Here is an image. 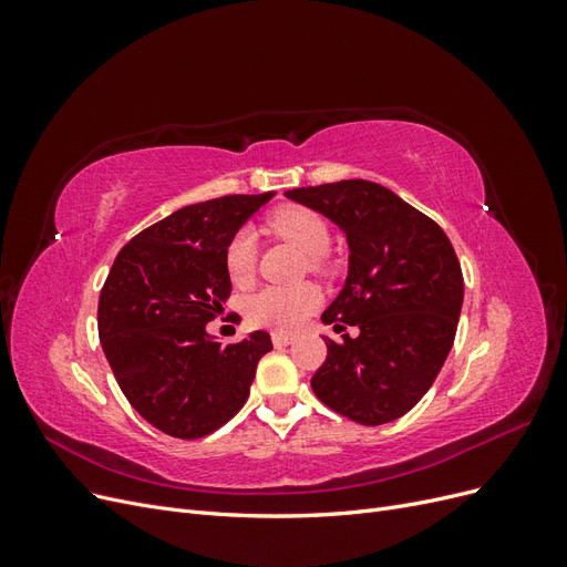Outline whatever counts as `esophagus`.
Instances as JSON below:
<instances>
[{"mask_svg":"<svg viewBox=\"0 0 567 567\" xmlns=\"http://www.w3.org/2000/svg\"><path fill=\"white\" fill-rule=\"evenodd\" d=\"M293 340H296V336H290V333H281V331H274V333H271V342H274V346H277V348L290 346V342H293Z\"/></svg>","mask_w":567,"mask_h":567,"instance_id":"obj_1","label":"esophagus"}]
</instances>
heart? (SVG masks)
<instances>
[{"instance_id": "heart-1", "label": "heart", "mask_w": 567, "mask_h": 567, "mask_svg": "<svg viewBox=\"0 0 567 567\" xmlns=\"http://www.w3.org/2000/svg\"><path fill=\"white\" fill-rule=\"evenodd\" d=\"M269 229L286 241L296 244L305 255L321 257L329 250L331 234L326 219L302 205H284L269 217ZM227 274L234 284H246L255 269V236L238 231L225 255ZM319 305V290L310 284L302 286H265L246 302L248 319L255 326L277 331H293L315 312Z\"/></svg>"}]
</instances>
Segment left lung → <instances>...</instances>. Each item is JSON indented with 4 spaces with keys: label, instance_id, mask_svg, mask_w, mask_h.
I'll use <instances>...</instances> for the list:
<instances>
[{
    "label": "left lung",
    "instance_id": "left-lung-1",
    "mask_svg": "<svg viewBox=\"0 0 567 567\" xmlns=\"http://www.w3.org/2000/svg\"><path fill=\"white\" fill-rule=\"evenodd\" d=\"M286 198L329 217L350 250L346 284L321 321L336 333L357 324L358 336H323L329 354L315 394L362 425L404 416L431 390L456 336L463 277L447 234L367 179L290 188Z\"/></svg>",
    "mask_w": 567,
    "mask_h": 567
}]
</instances>
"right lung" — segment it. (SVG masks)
I'll return each mask as SVG.
<instances>
[{
  "instance_id": "obj_1",
  "label": "right lung",
  "mask_w": 567,
  "mask_h": 567,
  "mask_svg": "<svg viewBox=\"0 0 567 567\" xmlns=\"http://www.w3.org/2000/svg\"><path fill=\"white\" fill-rule=\"evenodd\" d=\"M274 194L221 196L156 221L117 252L99 296V340L127 402L158 431L196 440L248 400L265 331L221 346L205 323L231 293L229 241Z\"/></svg>"
}]
</instances>
